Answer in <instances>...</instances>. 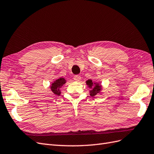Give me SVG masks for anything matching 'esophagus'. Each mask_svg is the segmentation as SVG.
<instances>
[{"label": "esophagus", "instance_id": "34e87169", "mask_svg": "<svg viewBox=\"0 0 154 154\" xmlns=\"http://www.w3.org/2000/svg\"><path fill=\"white\" fill-rule=\"evenodd\" d=\"M74 80L76 81V82H79L81 80V76L80 75H75L74 76Z\"/></svg>", "mask_w": 154, "mask_h": 154}]
</instances>
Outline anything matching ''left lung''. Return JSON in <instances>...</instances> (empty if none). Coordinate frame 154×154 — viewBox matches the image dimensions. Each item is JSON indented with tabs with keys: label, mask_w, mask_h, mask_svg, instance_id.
<instances>
[{
	"label": "left lung",
	"mask_w": 154,
	"mask_h": 154,
	"mask_svg": "<svg viewBox=\"0 0 154 154\" xmlns=\"http://www.w3.org/2000/svg\"><path fill=\"white\" fill-rule=\"evenodd\" d=\"M86 83H87V84L88 85V87L91 88L93 85V82L91 80H88L86 82ZM101 89V85H99V84H96L94 87L92 88V90L91 91H90V95L92 97L96 96L97 94H98V93H100Z\"/></svg>",
	"instance_id": "1"
}]
</instances>
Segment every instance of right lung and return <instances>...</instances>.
<instances>
[{
    "label": "right lung",
    "instance_id": "add662e5",
    "mask_svg": "<svg viewBox=\"0 0 154 154\" xmlns=\"http://www.w3.org/2000/svg\"><path fill=\"white\" fill-rule=\"evenodd\" d=\"M66 80L63 78H60L58 80H56L54 83H52L51 86V89L53 92V94L55 95H60V88L62 87L63 85L66 83Z\"/></svg>",
    "mask_w": 154,
    "mask_h": 154
}]
</instances>
